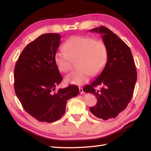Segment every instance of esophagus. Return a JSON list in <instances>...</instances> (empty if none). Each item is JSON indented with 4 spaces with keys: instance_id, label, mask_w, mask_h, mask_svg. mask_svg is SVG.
<instances>
[{
    "instance_id": "34e87169",
    "label": "esophagus",
    "mask_w": 151,
    "mask_h": 151,
    "mask_svg": "<svg viewBox=\"0 0 151 151\" xmlns=\"http://www.w3.org/2000/svg\"><path fill=\"white\" fill-rule=\"evenodd\" d=\"M79 91H80V93L81 94H83L84 93V91H83V88L81 87H79Z\"/></svg>"
}]
</instances>
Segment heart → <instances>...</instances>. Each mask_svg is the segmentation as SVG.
<instances>
[{"mask_svg": "<svg viewBox=\"0 0 151 151\" xmlns=\"http://www.w3.org/2000/svg\"><path fill=\"white\" fill-rule=\"evenodd\" d=\"M63 49L57 51L54 62L61 73L72 69L71 60L78 59L75 70L66 76L67 82L82 85L88 81L91 75L100 74L106 65L108 58V47L103 41L95 40L87 36L70 37L63 45Z\"/></svg>", "mask_w": 151, "mask_h": 151, "instance_id": "heart-1", "label": "heart"}]
</instances>
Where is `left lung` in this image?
<instances>
[{
	"instance_id": "1",
	"label": "left lung",
	"mask_w": 151,
	"mask_h": 151,
	"mask_svg": "<svg viewBox=\"0 0 151 151\" xmlns=\"http://www.w3.org/2000/svg\"><path fill=\"white\" fill-rule=\"evenodd\" d=\"M102 34L108 49V58L101 74L83 89L97 99L89 110L103 120L115 118L127 108L132 99L137 81V72L129 46L108 28L101 26L90 30Z\"/></svg>"
}]
</instances>
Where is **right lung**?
I'll list each match as a JSON object with an SVG mask.
<instances>
[{"label":"right lung","instance_id":"right-lung-1","mask_svg":"<svg viewBox=\"0 0 151 151\" xmlns=\"http://www.w3.org/2000/svg\"><path fill=\"white\" fill-rule=\"evenodd\" d=\"M60 35H41L22 51L14 69V89L22 107L40 122L52 123L65 114L67 101L79 93L70 85L55 91L62 77L54 62Z\"/></svg>","mask_w":151,"mask_h":151}]
</instances>
